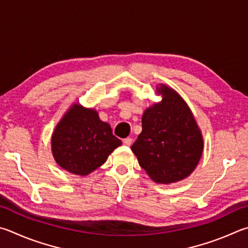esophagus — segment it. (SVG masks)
Returning <instances> with one entry per match:
<instances>
[{
  "label": "esophagus",
  "instance_id": "1",
  "mask_svg": "<svg viewBox=\"0 0 248 248\" xmlns=\"http://www.w3.org/2000/svg\"><path fill=\"white\" fill-rule=\"evenodd\" d=\"M132 142H133V140L131 137H127V138H125V140H123V144L125 146H131Z\"/></svg>",
  "mask_w": 248,
  "mask_h": 248
}]
</instances>
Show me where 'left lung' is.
Segmentation results:
<instances>
[{
	"label": "left lung",
	"mask_w": 248,
	"mask_h": 248,
	"mask_svg": "<svg viewBox=\"0 0 248 248\" xmlns=\"http://www.w3.org/2000/svg\"><path fill=\"white\" fill-rule=\"evenodd\" d=\"M155 91L161 101L145 110L142 131L131 149L155 183H176L198 166L203 151L202 134L179 93L164 84L157 85Z\"/></svg>",
	"instance_id": "8db88e82"
}]
</instances>
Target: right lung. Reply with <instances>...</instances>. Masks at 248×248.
Masks as SVG:
<instances>
[{"instance_id":"add662e5","label":"right lung","mask_w":248,"mask_h":248,"mask_svg":"<svg viewBox=\"0 0 248 248\" xmlns=\"http://www.w3.org/2000/svg\"><path fill=\"white\" fill-rule=\"evenodd\" d=\"M122 141L97 110L74 102L56 124L51 137L55 162L72 174L85 176L107 161Z\"/></svg>"}]
</instances>
